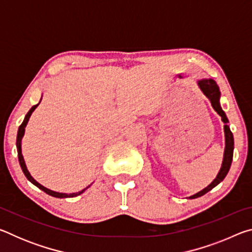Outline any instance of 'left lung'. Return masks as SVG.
Masks as SVG:
<instances>
[{"instance_id":"1","label":"left lung","mask_w":252,"mask_h":252,"mask_svg":"<svg viewBox=\"0 0 252 252\" xmlns=\"http://www.w3.org/2000/svg\"><path fill=\"white\" fill-rule=\"evenodd\" d=\"M198 85L200 88V90L202 91V93L206 95L209 100L211 102L212 108L215 109L217 113L221 117V120L224 123L223 126V130H224V140H225V147H224V153H223V160H222V164H221V168L219 170L218 174L215 180H213L210 185L208 187L204 188L201 191H199L198 193H195L193 195H190L189 199H195L201 197V195L206 194L209 191L212 190L216 186H218L219 183L223 180L227 176V173L229 172L230 165H231L232 162V157H233V135L232 132L230 131V127L228 126V118L225 116L224 111L221 109L220 105V90L219 87L217 85L216 81L212 79H201L198 81Z\"/></svg>"}]
</instances>
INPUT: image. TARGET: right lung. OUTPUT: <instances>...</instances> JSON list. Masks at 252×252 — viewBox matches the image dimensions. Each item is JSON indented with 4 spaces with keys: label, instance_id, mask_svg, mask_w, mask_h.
<instances>
[{
    "label": "right lung",
    "instance_id": "right-lung-1",
    "mask_svg": "<svg viewBox=\"0 0 252 252\" xmlns=\"http://www.w3.org/2000/svg\"><path fill=\"white\" fill-rule=\"evenodd\" d=\"M42 100V99H41ZM41 102V101H40ZM40 102L37 104H35V105H33L31 109H30V111L29 112L27 113V116H25V118H24V120H23V122H22V125L20 126V127H19V131H18V136H16V149H18V157H19V162H20V165H21V168H22V171H23V173L25 174V177L28 178V180L30 181V182H32L34 186H36L37 188H39V189H41L42 191H44L45 193H48V194H50V195H52V197H55V198H73V197H76V195H80L81 193H83L85 190L88 189L89 187H87L85 188V189H83V190H81V191H79V192H73V193H62V192H57V191H53V190H50V189H48V188H45V187H43L42 185H40L39 182H37L35 179H34L31 174H30V172H29V170H28V168H27V164H25V162H24V158H23V156H22V147H21V143H22V138H23V135H24V132H25V126H27V125H28V122H29V119H30V117H31V114L33 113V111L35 110L36 108H37V105L40 104Z\"/></svg>",
    "mask_w": 252,
    "mask_h": 252
}]
</instances>
